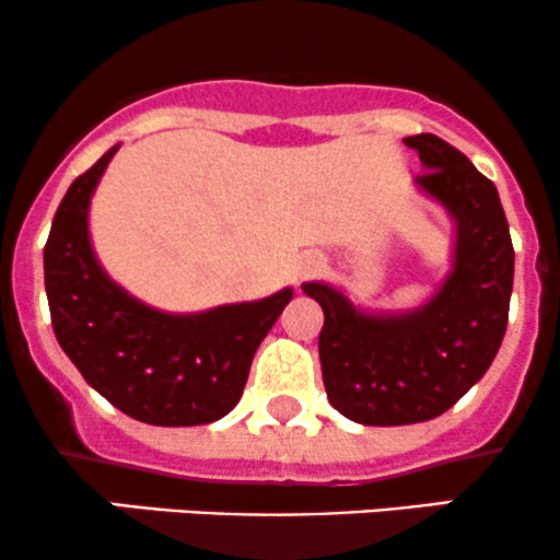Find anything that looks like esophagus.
I'll return each mask as SVG.
<instances>
[{
    "label": "esophagus",
    "instance_id": "esophagus-1",
    "mask_svg": "<svg viewBox=\"0 0 560 560\" xmlns=\"http://www.w3.org/2000/svg\"><path fill=\"white\" fill-rule=\"evenodd\" d=\"M324 266H326V262H324V258H320V255L307 253L298 260V266H294V273H298V279H311V276L324 271Z\"/></svg>",
    "mask_w": 560,
    "mask_h": 560
}]
</instances>
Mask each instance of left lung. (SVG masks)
Here are the masks:
<instances>
[{"mask_svg": "<svg viewBox=\"0 0 560 560\" xmlns=\"http://www.w3.org/2000/svg\"><path fill=\"white\" fill-rule=\"evenodd\" d=\"M402 141L427 171L416 186L455 223L442 284L408 311H363L337 287L302 284L324 307L318 355L326 397L363 427H405L453 408L492 365L511 305L513 244L494 184L434 133Z\"/></svg>", "mask_w": 560, "mask_h": 560, "instance_id": "8db88e82", "label": "left lung"}]
</instances>
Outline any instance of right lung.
Here are the masks:
<instances>
[{
    "instance_id": "1",
    "label": "right lung",
    "mask_w": 560,
    "mask_h": 560,
    "mask_svg": "<svg viewBox=\"0 0 560 560\" xmlns=\"http://www.w3.org/2000/svg\"><path fill=\"white\" fill-rule=\"evenodd\" d=\"M118 144L70 184L44 247V287L57 342L89 387L152 427L213 423L240 402L255 350L292 300L231 302L165 313L115 284L96 260L89 205Z\"/></svg>"
}]
</instances>
